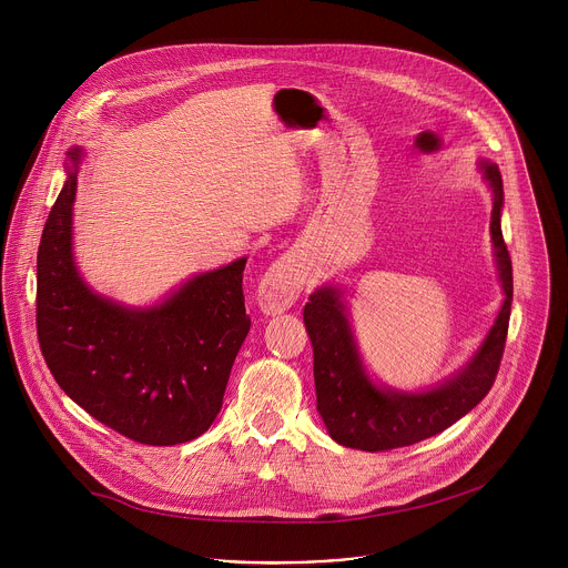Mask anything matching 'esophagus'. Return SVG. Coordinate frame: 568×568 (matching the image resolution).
<instances>
[{"label":"esophagus","mask_w":568,"mask_h":568,"mask_svg":"<svg viewBox=\"0 0 568 568\" xmlns=\"http://www.w3.org/2000/svg\"><path fill=\"white\" fill-rule=\"evenodd\" d=\"M303 285H305V270L298 263V258H292V256L281 258L263 274L256 287L258 307L272 316L281 314L298 301Z\"/></svg>","instance_id":"1"}]
</instances>
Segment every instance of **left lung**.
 <instances>
[{
	"label": "left lung",
	"mask_w": 568,
	"mask_h": 568,
	"mask_svg": "<svg viewBox=\"0 0 568 568\" xmlns=\"http://www.w3.org/2000/svg\"><path fill=\"white\" fill-rule=\"evenodd\" d=\"M478 171L493 191L490 233L504 303L476 353L449 377L423 390L377 384L362 362L344 290L326 283L310 294L303 323L314 353L316 412L335 443L362 452H386L420 443L469 414L493 388L508 337L513 263L501 233L504 182L499 166L480 159Z\"/></svg>",
	"instance_id": "left-lung-1"
}]
</instances>
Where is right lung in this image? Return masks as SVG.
Returning <instances> with one entry per match:
<instances>
[{"label":"right lung","mask_w":568,"mask_h":568,"mask_svg":"<svg viewBox=\"0 0 568 568\" xmlns=\"http://www.w3.org/2000/svg\"><path fill=\"white\" fill-rule=\"evenodd\" d=\"M83 148H69L62 191L38 250V339L60 388L92 418L143 445L202 436L222 409L252 318L247 258L195 274L154 305L94 292L73 258V202Z\"/></svg>","instance_id":"right-lung-1"}]
</instances>
